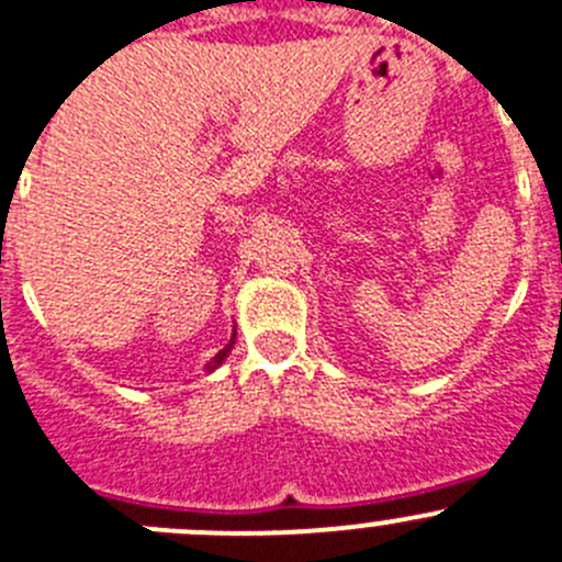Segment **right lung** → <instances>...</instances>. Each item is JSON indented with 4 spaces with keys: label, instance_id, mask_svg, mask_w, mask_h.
<instances>
[{
    "label": "right lung",
    "instance_id": "add662e5",
    "mask_svg": "<svg viewBox=\"0 0 562 562\" xmlns=\"http://www.w3.org/2000/svg\"><path fill=\"white\" fill-rule=\"evenodd\" d=\"M231 348H233V340H231V342H227V346H225V348H222V351H220V353H216V357H214V359H211L209 370L220 368V364H222V362H225V357H227V353H231Z\"/></svg>",
    "mask_w": 562,
    "mask_h": 562
}]
</instances>
